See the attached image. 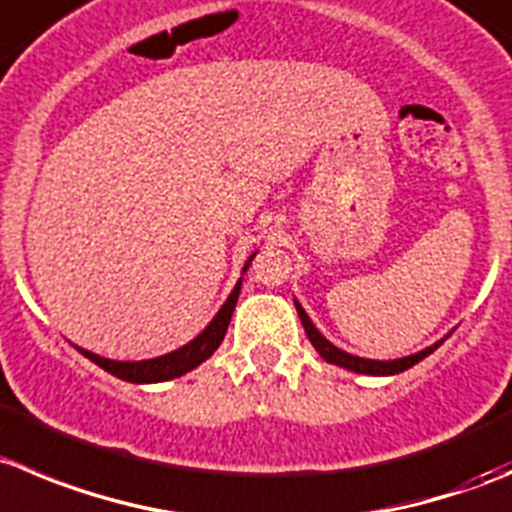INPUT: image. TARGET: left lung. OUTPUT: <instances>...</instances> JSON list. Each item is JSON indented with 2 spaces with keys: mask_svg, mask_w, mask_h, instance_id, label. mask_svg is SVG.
<instances>
[{
  "mask_svg": "<svg viewBox=\"0 0 512 512\" xmlns=\"http://www.w3.org/2000/svg\"><path fill=\"white\" fill-rule=\"evenodd\" d=\"M296 311H299V319H301V324H304V329H306V337H309V342L314 344L316 352H319L321 357H324L329 364H337V367H344V369H349V372H357V374H377V377L382 374V377H384V374L405 372V369L415 367L417 362H422L427 354H432L442 344V342H437V344H432V347L422 349V352L412 354V357L394 359V362H374V359L352 357V354H347V352H342V349L334 347L332 342H326V339L319 334V329L311 324V319L306 316V311L299 306V301H296Z\"/></svg>",
  "mask_w": 512,
  "mask_h": 512,
  "instance_id": "left-lung-1",
  "label": "left lung"
}]
</instances>
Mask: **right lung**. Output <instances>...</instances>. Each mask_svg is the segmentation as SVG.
Returning a JSON list of instances; mask_svg holds the SVG:
<instances>
[{
    "mask_svg": "<svg viewBox=\"0 0 512 512\" xmlns=\"http://www.w3.org/2000/svg\"><path fill=\"white\" fill-rule=\"evenodd\" d=\"M251 259H248V264H251ZM248 264L243 266V271L248 269ZM238 294H241V281H238L236 289L231 291V296L226 299V304L221 306V311L216 314V319H213L211 324H208L191 344L175 349V352L165 354V357L145 359V362H113V359L97 357V354L85 352V349H80V347L77 349H80V352L85 354L90 362H95L97 367H102L105 372L115 374V377L125 379V382L150 384V382H165V379H175V377H180V374H186V372H191V369H196L198 364L206 362V359L211 357L218 347H221L223 337H226L228 321H231L233 309H236Z\"/></svg>",
    "mask_w": 512,
    "mask_h": 512,
    "instance_id": "obj_1",
    "label": "right lung"
}]
</instances>
